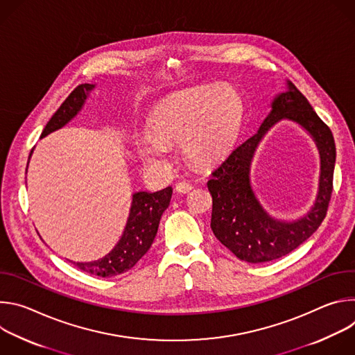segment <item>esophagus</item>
Here are the masks:
<instances>
[{"label": "esophagus", "instance_id": "34e87169", "mask_svg": "<svg viewBox=\"0 0 355 355\" xmlns=\"http://www.w3.org/2000/svg\"><path fill=\"white\" fill-rule=\"evenodd\" d=\"M191 189H192V184H189V182H187V181H181V182H178V184L175 185V191L180 192V193H187V192H189Z\"/></svg>", "mask_w": 355, "mask_h": 355}]
</instances>
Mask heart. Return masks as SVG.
Wrapping results in <instances>:
<instances>
[{"label": "heart", "instance_id": "b5f03b06", "mask_svg": "<svg viewBox=\"0 0 355 355\" xmlns=\"http://www.w3.org/2000/svg\"><path fill=\"white\" fill-rule=\"evenodd\" d=\"M241 119L239 94L226 84L177 94L153 112L150 137L139 146L150 164L167 160V146L180 144L185 159L196 167H212L229 151Z\"/></svg>", "mask_w": 355, "mask_h": 355}]
</instances>
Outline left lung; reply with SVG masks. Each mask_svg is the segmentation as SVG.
<instances>
[{
	"label": "left lung",
	"mask_w": 355,
	"mask_h": 355,
	"mask_svg": "<svg viewBox=\"0 0 355 355\" xmlns=\"http://www.w3.org/2000/svg\"><path fill=\"white\" fill-rule=\"evenodd\" d=\"M270 115L257 133L236 146L212 171L208 189L212 195L211 227L216 239L247 263L281 259L308 240L326 218L333 192L336 144L330 128L318 116L309 101L292 83L277 95ZM299 123L317 141L321 153V180L315 207L293 223L271 218L259 205L249 185V163L262 136L277 121Z\"/></svg>",
	"instance_id": "1"
}]
</instances>
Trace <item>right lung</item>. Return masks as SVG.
<instances>
[{
	"label": "right lung",
	"instance_id": "obj_1",
	"mask_svg": "<svg viewBox=\"0 0 355 355\" xmlns=\"http://www.w3.org/2000/svg\"><path fill=\"white\" fill-rule=\"evenodd\" d=\"M94 87V84H81L76 87L55 115L50 118L40 137L47 136L49 133L63 128L67 122H70L83 108L88 92ZM171 195V187L157 192H135L125 232L110 254L96 261L70 263L84 272L104 278L115 277L130 270L146 254L151 243H153L162 215L170 205Z\"/></svg>",
	"mask_w": 355,
	"mask_h": 355
}]
</instances>
